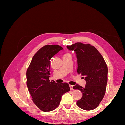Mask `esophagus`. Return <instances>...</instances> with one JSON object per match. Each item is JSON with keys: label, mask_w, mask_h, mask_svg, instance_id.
<instances>
[{"label": "esophagus", "mask_w": 125, "mask_h": 125, "mask_svg": "<svg viewBox=\"0 0 125 125\" xmlns=\"http://www.w3.org/2000/svg\"><path fill=\"white\" fill-rule=\"evenodd\" d=\"M69 86H70V90H73V85H69Z\"/></svg>", "instance_id": "obj_1"}]
</instances>
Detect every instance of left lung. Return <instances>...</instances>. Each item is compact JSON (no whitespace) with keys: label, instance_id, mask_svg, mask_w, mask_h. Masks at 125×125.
<instances>
[{"label":"left lung","instance_id":"obj_1","mask_svg":"<svg viewBox=\"0 0 125 125\" xmlns=\"http://www.w3.org/2000/svg\"><path fill=\"white\" fill-rule=\"evenodd\" d=\"M77 55L78 73L84 76V88L76 84L73 89L80 90L82 96L77 102L82 109L90 111L96 108L104 96L107 83L108 69L105 60L97 49L90 44L76 43L67 46Z\"/></svg>","mask_w":125,"mask_h":125}]
</instances>
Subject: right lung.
<instances>
[{"label": "right lung", "mask_w": 125, "mask_h": 125, "mask_svg": "<svg viewBox=\"0 0 125 125\" xmlns=\"http://www.w3.org/2000/svg\"><path fill=\"white\" fill-rule=\"evenodd\" d=\"M63 50L59 45H45L33 57L26 71V84L32 100L41 111L50 112L58 106L63 94L70 91L67 83L50 81L51 59Z\"/></svg>", "instance_id": "1"}]
</instances>
